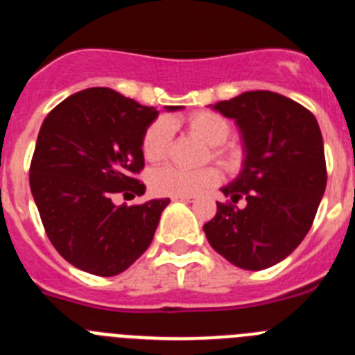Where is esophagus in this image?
I'll return each instance as SVG.
<instances>
[{"label": "esophagus", "instance_id": "esophagus-1", "mask_svg": "<svg viewBox=\"0 0 355 355\" xmlns=\"http://www.w3.org/2000/svg\"><path fill=\"white\" fill-rule=\"evenodd\" d=\"M172 200H181V202H192V196H183V197H172Z\"/></svg>", "mask_w": 355, "mask_h": 355}]
</instances>
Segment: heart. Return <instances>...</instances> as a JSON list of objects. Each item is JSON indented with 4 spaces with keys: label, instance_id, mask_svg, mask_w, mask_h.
<instances>
[{
    "label": "heart",
    "instance_id": "1",
    "mask_svg": "<svg viewBox=\"0 0 355 355\" xmlns=\"http://www.w3.org/2000/svg\"><path fill=\"white\" fill-rule=\"evenodd\" d=\"M187 130L211 147V158L218 159L225 167H236L241 159V149L238 144H227L231 124L227 119L215 112H196L184 121ZM172 142V124L167 119H156L146 130L142 139V155L149 163H158L167 158ZM220 180V172L215 167H205L199 171H184L180 167H162L150 172L149 187L158 196L183 197L196 196L206 188L213 187Z\"/></svg>",
    "mask_w": 355,
    "mask_h": 355
}]
</instances>
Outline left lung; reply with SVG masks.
Returning <instances> with one entry per match:
<instances>
[{"label": "left lung", "mask_w": 355, "mask_h": 355, "mask_svg": "<svg viewBox=\"0 0 355 355\" xmlns=\"http://www.w3.org/2000/svg\"><path fill=\"white\" fill-rule=\"evenodd\" d=\"M233 119L243 167L222 193L245 209L216 202L205 224L209 245L243 270H263L290 256L307 234L325 192L324 140L315 115L290 97L252 90L211 105Z\"/></svg>", "instance_id": "left-lung-1"}]
</instances>
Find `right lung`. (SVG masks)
<instances>
[{"instance_id":"right-lung-1","label":"right lung","mask_w":355,"mask_h":355,"mask_svg":"<svg viewBox=\"0 0 355 355\" xmlns=\"http://www.w3.org/2000/svg\"><path fill=\"white\" fill-rule=\"evenodd\" d=\"M158 114L96 87L69 96L44 119L30 167L31 196L53 247L80 270L112 277L150 245L171 199L115 206L112 197L146 192L135 174L144 168V133Z\"/></svg>"}]
</instances>
